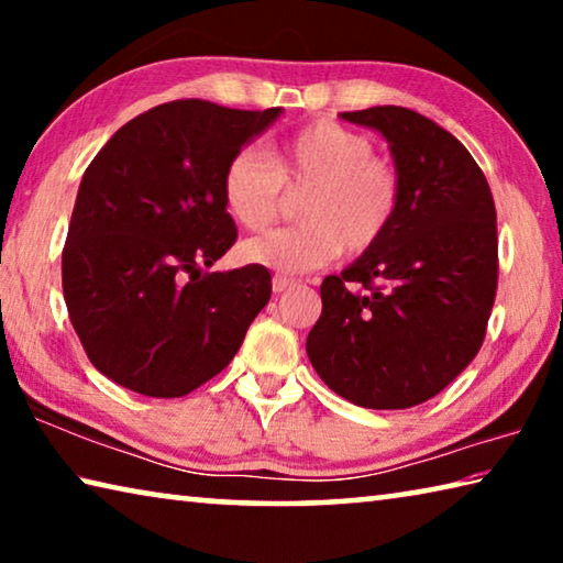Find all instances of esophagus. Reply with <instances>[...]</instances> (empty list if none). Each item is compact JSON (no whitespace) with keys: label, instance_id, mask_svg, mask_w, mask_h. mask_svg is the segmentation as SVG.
Returning a JSON list of instances; mask_svg holds the SVG:
<instances>
[{"label":"esophagus","instance_id":"esophagus-1","mask_svg":"<svg viewBox=\"0 0 563 563\" xmlns=\"http://www.w3.org/2000/svg\"><path fill=\"white\" fill-rule=\"evenodd\" d=\"M295 280L292 278H285V275H273V290L275 292H285L288 288H292Z\"/></svg>","mask_w":563,"mask_h":563}]
</instances>
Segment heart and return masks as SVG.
<instances>
[{"mask_svg": "<svg viewBox=\"0 0 563 563\" xmlns=\"http://www.w3.org/2000/svg\"><path fill=\"white\" fill-rule=\"evenodd\" d=\"M285 194H302V223L245 241L241 258L280 273H305L340 253L357 258L383 243L402 211L405 184L365 133L312 121L283 139L271 161L245 146L223 168V206L245 231L261 233L278 221Z\"/></svg>", "mask_w": 563, "mask_h": 563, "instance_id": "b5f03b06", "label": "heart"}]
</instances>
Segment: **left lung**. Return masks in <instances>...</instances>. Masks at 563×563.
Returning a JSON list of instances; mask_svg holds the SVG:
<instances>
[{"mask_svg":"<svg viewBox=\"0 0 563 563\" xmlns=\"http://www.w3.org/2000/svg\"><path fill=\"white\" fill-rule=\"evenodd\" d=\"M389 141L405 201L373 251L320 285L308 357L367 409L422 405L479 352L499 280L497 208L460 141L402 107L342 111Z\"/></svg>","mask_w":563,"mask_h":563,"instance_id":"obj_1","label":"left lung"}]
</instances>
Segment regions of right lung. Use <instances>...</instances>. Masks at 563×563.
Instances as JSON below:
<instances>
[{
	"label": "right lung",
	"instance_id": "1",
	"mask_svg": "<svg viewBox=\"0 0 563 563\" xmlns=\"http://www.w3.org/2000/svg\"><path fill=\"white\" fill-rule=\"evenodd\" d=\"M280 107L178 99L139 113L84 170L62 253L69 320L91 365L146 397H184L233 360L271 271L203 273L235 243L223 168Z\"/></svg>",
	"mask_w": 563,
	"mask_h": 563
}]
</instances>
